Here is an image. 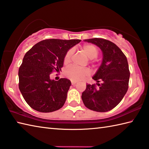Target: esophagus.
<instances>
[{
    "label": "esophagus",
    "mask_w": 149,
    "mask_h": 149,
    "mask_svg": "<svg viewBox=\"0 0 149 149\" xmlns=\"http://www.w3.org/2000/svg\"><path fill=\"white\" fill-rule=\"evenodd\" d=\"M71 83H72V85H74V84H75L77 83V82H76V81H72L71 82Z\"/></svg>",
    "instance_id": "obj_1"
}]
</instances>
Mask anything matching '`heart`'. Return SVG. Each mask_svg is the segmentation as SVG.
<instances>
[{
    "label": "heart",
    "mask_w": 149,
    "mask_h": 149,
    "mask_svg": "<svg viewBox=\"0 0 149 149\" xmlns=\"http://www.w3.org/2000/svg\"><path fill=\"white\" fill-rule=\"evenodd\" d=\"M81 50L86 54V56L90 59H93L99 54V50L97 47L91 45V44H86L82 47ZM73 54V50L70 49L66 53L65 55L63 62L65 65H68L71 61L72 56ZM65 75L69 79L73 81H77L83 79L86 77L90 75L89 70L87 68H80L76 66H72L68 68L65 71Z\"/></svg>",
    "instance_id": "obj_1"
}]
</instances>
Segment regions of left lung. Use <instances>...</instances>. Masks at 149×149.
<instances>
[{"label":"left lung","mask_w":149,"mask_h":149,"mask_svg":"<svg viewBox=\"0 0 149 149\" xmlns=\"http://www.w3.org/2000/svg\"><path fill=\"white\" fill-rule=\"evenodd\" d=\"M99 47L102 60L93 76L95 84H86L82 93V100L86 107L97 112L111 110L120 102L127 93L130 72L127 58L119 47L110 41L102 38L84 40ZM99 81L102 82L100 85Z\"/></svg>","instance_id":"obj_1"}]
</instances>
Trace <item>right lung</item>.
Wrapping results in <instances>:
<instances>
[{
  "label": "right lung",
  "instance_id": "1",
  "mask_svg": "<svg viewBox=\"0 0 149 149\" xmlns=\"http://www.w3.org/2000/svg\"><path fill=\"white\" fill-rule=\"evenodd\" d=\"M80 40H45L25 54L19 68V89L26 102L42 113L55 111L63 107L71 86L68 79H50L54 70L63 66L65 55Z\"/></svg>",
  "mask_w": 149,
  "mask_h": 149
}]
</instances>
